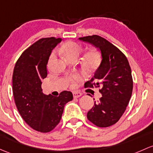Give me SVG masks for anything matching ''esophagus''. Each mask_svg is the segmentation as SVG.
Instances as JSON below:
<instances>
[{
  "label": "esophagus",
  "mask_w": 153,
  "mask_h": 153,
  "mask_svg": "<svg viewBox=\"0 0 153 153\" xmlns=\"http://www.w3.org/2000/svg\"><path fill=\"white\" fill-rule=\"evenodd\" d=\"M82 95L81 93L80 92H74L73 93V97L74 98H78L80 97Z\"/></svg>",
  "instance_id": "1"
}]
</instances>
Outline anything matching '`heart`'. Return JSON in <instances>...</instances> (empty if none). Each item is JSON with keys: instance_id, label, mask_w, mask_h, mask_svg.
I'll list each match as a JSON object with an SVG mask.
<instances>
[{"instance_id": "1", "label": "heart", "mask_w": 153, "mask_h": 153, "mask_svg": "<svg viewBox=\"0 0 153 153\" xmlns=\"http://www.w3.org/2000/svg\"><path fill=\"white\" fill-rule=\"evenodd\" d=\"M82 51L81 45L74 42H67L62 45L59 49V52L70 60H77ZM55 59V54L53 53L50 56L49 64H51ZM102 56L100 53L96 49H91L84 53L82 57V64L83 67L88 71L95 70L100 65ZM82 76L79 73H74L68 78L71 87H75L77 82L81 81Z\"/></svg>"}]
</instances>
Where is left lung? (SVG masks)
<instances>
[{"mask_svg": "<svg viewBox=\"0 0 153 153\" xmlns=\"http://www.w3.org/2000/svg\"><path fill=\"white\" fill-rule=\"evenodd\" d=\"M79 39L99 48L102 56L93 78L84 84L88 88L100 86L102 94L88 111L87 119L100 128L109 127L119 121L131 97L133 78L129 62L121 51L101 36L92 35Z\"/></svg>", "mask_w": 153, "mask_h": 153, "instance_id": "left-lung-1", "label": "left lung"}]
</instances>
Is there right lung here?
<instances>
[{
  "instance_id": "obj_1",
  "label": "right lung",
  "mask_w": 153,
  "mask_h": 153,
  "mask_svg": "<svg viewBox=\"0 0 153 153\" xmlns=\"http://www.w3.org/2000/svg\"><path fill=\"white\" fill-rule=\"evenodd\" d=\"M61 38L39 39L21 54L12 76L14 102L22 118L41 133H48L59 123L65 104L73 98L71 91H64L59 97L43 94L42 81L48 75L47 64L53 49Z\"/></svg>"
}]
</instances>
